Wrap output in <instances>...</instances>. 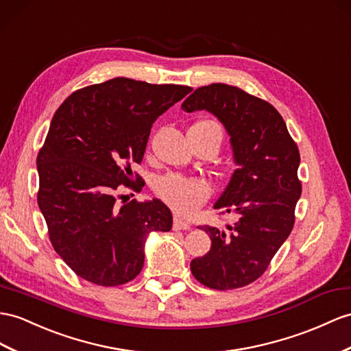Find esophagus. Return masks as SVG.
Here are the masks:
<instances>
[{
    "instance_id": "esophagus-1",
    "label": "esophagus",
    "mask_w": 351,
    "mask_h": 351,
    "mask_svg": "<svg viewBox=\"0 0 351 351\" xmlns=\"http://www.w3.org/2000/svg\"><path fill=\"white\" fill-rule=\"evenodd\" d=\"M191 223L188 221H184L181 217H175L173 219V230H190Z\"/></svg>"
}]
</instances>
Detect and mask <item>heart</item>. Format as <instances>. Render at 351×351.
<instances>
[{"label": "heart", "instance_id": "b5f03b06", "mask_svg": "<svg viewBox=\"0 0 351 351\" xmlns=\"http://www.w3.org/2000/svg\"><path fill=\"white\" fill-rule=\"evenodd\" d=\"M156 190L158 195L163 197L169 204H172L178 212L182 213H190L195 208H199L203 202L209 199L212 193L210 185L203 179L185 178L181 175L161 176L156 184Z\"/></svg>", "mask_w": 351, "mask_h": 351}]
</instances>
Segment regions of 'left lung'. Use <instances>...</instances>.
Segmentation results:
<instances>
[{
    "mask_svg": "<svg viewBox=\"0 0 351 351\" xmlns=\"http://www.w3.org/2000/svg\"><path fill=\"white\" fill-rule=\"evenodd\" d=\"M185 112L209 111L223 124L237 169L213 209L234 213L226 228L203 226L212 246L191 261V273L217 291L261 277L289 237L301 197L300 151L276 108L234 86L215 83L188 96Z\"/></svg>",
    "mask_w": 351,
    "mask_h": 351,
    "instance_id": "obj_1",
    "label": "left lung"
}]
</instances>
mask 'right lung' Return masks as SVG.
I'll use <instances>...</instances> for the list:
<instances>
[{"mask_svg": "<svg viewBox=\"0 0 351 351\" xmlns=\"http://www.w3.org/2000/svg\"><path fill=\"white\" fill-rule=\"evenodd\" d=\"M178 84L112 78L74 92L53 117L38 152V206L59 256L84 280L124 285L143 267L149 232L172 230V212L158 200L117 202L141 163L158 117L191 92Z\"/></svg>", "mask_w": 351, "mask_h": 351, "instance_id": "add662e5", "label": "right lung"}]
</instances>
